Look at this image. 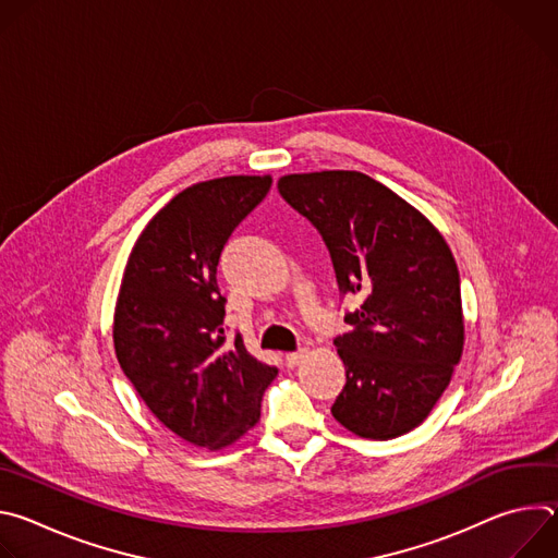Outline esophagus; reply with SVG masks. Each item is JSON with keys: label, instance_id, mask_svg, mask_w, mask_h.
<instances>
[{"label": "esophagus", "instance_id": "esophagus-1", "mask_svg": "<svg viewBox=\"0 0 558 558\" xmlns=\"http://www.w3.org/2000/svg\"><path fill=\"white\" fill-rule=\"evenodd\" d=\"M306 349H300V351H295V353H287V357H284V362H287V366L289 368H293V366H298L304 357H306Z\"/></svg>", "mask_w": 558, "mask_h": 558}]
</instances>
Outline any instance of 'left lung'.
Segmentation results:
<instances>
[{
	"label": "left lung",
	"instance_id": "1",
	"mask_svg": "<svg viewBox=\"0 0 558 558\" xmlns=\"http://www.w3.org/2000/svg\"><path fill=\"white\" fill-rule=\"evenodd\" d=\"M282 198L323 233L342 293H362L336 340L347 386L333 417L364 439L417 428L450 384L463 353L454 256L411 203L353 170L287 174Z\"/></svg>",
	"mask_w": 558,
	"mask_h": 558
}]
</instances>
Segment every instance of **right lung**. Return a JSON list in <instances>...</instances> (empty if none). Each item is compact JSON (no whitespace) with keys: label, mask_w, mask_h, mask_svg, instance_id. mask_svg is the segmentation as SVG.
<instances>
[{"label":"right lung","mask_w":558,"mask_h":558,"mask_svg":"<svg viewBox=\"0 0 558 558\" xmlns=\"http://www.w3.org/2000/svg\"><path fill=\"white\" fill-rule=\"evenodd\" d=\"M271 177H220L177 194L130 252L114 306L117 360L154 417L181 439L222 450L260 420L276 366L241 336L225 342L216 284L231 231L269 192Z\"/></svg>","instance_id":"right-lung-1"}]
</instances>
